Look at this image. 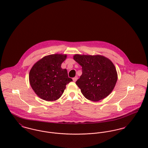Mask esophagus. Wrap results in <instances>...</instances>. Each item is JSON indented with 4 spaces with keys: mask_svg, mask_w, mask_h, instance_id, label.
I'll return each instance as SVG.
<instances>
[{
    "mask_svg": "<svg viewBox=\"0 0 148 148\" xmlns=\"http://www.w3.org/2000/svg\"><path fill=\"white\" fill-rule=\"evenodd\" d=\"M77 79H78V77H75L74 78H73V80L74 82H76Z\"/></svg>",
    "mask_w": 148,
    "mask_h": 148,
    "instance_id": "esophagus-1",
    "label": "esophagus"
}]
</instances>
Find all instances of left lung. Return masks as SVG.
<instances>
[{
    "instance_id": "obj_1",
    "label": "left lung",
    "mask_w": 148,
    "mask_h": 148,
    "mask_svg": "<svg viewBox=\"0 0 148 148\" xmlns=\"http://www.w3.org/2000/svg\"><path fill=\"white\" fill-rule=\"evenodd\" d=\"M73 58L82 66V74L76 84L86 98L98 101L111 94L117 80L111 60L100 55L75 54Z\"/></svg>"
}]
</instances>
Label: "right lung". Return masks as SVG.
I'll return each instance as SVG.
<instances>
[{
	"mask_svg": "<svg viewBox=\"0 0 148 148\" xmlns=\"http://www.w3.org/2000/svg\"><path fill=\"white\" fill-rule=\"evenodd\" d=\"M67 55L55 54L45 56L32 67L29 75L30 84L40 98L46 101H54L62 95L66 85L71 81L66 69L61 64Z\"/></svg>",
	"mask_w": 148,
	"mask_h": 148,
	"instance_id": "add662e5",
	"label": "right lung"
}]
</instances>
